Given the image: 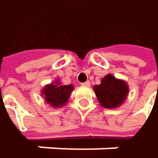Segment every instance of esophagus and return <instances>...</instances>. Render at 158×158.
<instances>
[{
  "instance_id": "1",
  "label": "esophagus",
  "mask_w": 158,
  "mask_h": 158,
  "mask_svg": "<svg viewBox=\"0 0 158 158\" xmlns=\"http://www.w3.org/2000/svg\"><path fill=\"white\" fill-rule=\"evenodd\" d=\"M82 85H83L84 86H89V85H90V82H89V81H86V82L83 83Z\"/></svg>"
}]
</instances>
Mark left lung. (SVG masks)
Returning <instances> with one entry per match:
<instances>
[{"mask_svg": "<svg viewBox=\"0 0 158 158\" xmlns=\"http://www.w3.org/2000/svg\"><path fill=\"white\" fill-rule=\"evenodd\" d=\"M93 89L100 105L105 108H116L122 106L129 92L125 81L117 79L112 74L105 76L100 85L93 86Z\"/></svg>", "mask_w": 158, "mask_h": 158, "instance_id": "obj_1", "label": "left lung"}]
</instances>
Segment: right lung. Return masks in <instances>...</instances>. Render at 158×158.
Instances as JSON below:
<instances>
[{
	"label": "right lung",
	"instance_id": "add662e5",
	"mask_svg": "<svg viewBox=\"0 0 158 158\" xmlns=\"http://www.w3.org/2000/svg\"><path fill=\"white\" fill-rule=\"evenodd\" d=\"M73 90V85H61L60 82L58 80H56L53 83L45 85L41 91V94L48 105L54 108H57L62 107L67 104Z\"/></svg>",
	"mask_w": 158,
	"mask_h": 158
}]
</instances>
